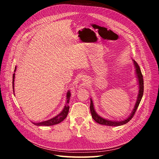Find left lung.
<instances>
[{
  "mask_svg": "<svg viewBox=\"0 0 159 159\" xmlns=\"http://www.w3.org/2000/svg\"><path fill=\"white\" fill-rule=\"evenodd\" d=\"M133 61H134V66L135 68V73L136 76L138 80V83H139V93H138L137 96V98L136 103L135 104L134 108L131 114L129 116V117H127V118L124 120H121V121H113V120H109L105 118H103L101 116H100L98 114L96 113L94 107V104H93V101L90 98V113L92 115V117H93V120L98 123L99 124L101 125H107V126H120L124 125L127 124V122H129L133 117H134L135 111L137 109L138 106H139L140 102L142 99V97L143 95V90H144V84H143V75L141 73V71L140 69L139 66L138 65L136 61L135 60L133 59Z\"/></svg>",
  "mask_w": 159,
  "mask_h": 159,
  "instance_id": "8db88e82",
  "label": "left lung"
}]
</instances>
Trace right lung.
<instances>
[{"label":"right lung","mask_w":159,"mask_h":159,"mask_svg":"<svg viewBox=\"0 0 159 159\" xmlns=\"http://www.w3.org/2000/svg\"><path fill=\"white\" fill-rule=\"evenodd\" d=\"M16 67L17 66H15L14 69V73L15 71L16 70ZM14 78H15V73L13 74V78H12V86H13V92L14 94ZM70 91L69 90L66 93V104L63 107V110L61 111L60 113L57 115L56 116H55L53 118L48 120L47 121H43L42 122H38V123H35V122H32V124H34L35 125L38 126H50V125H56L58 124L59 123H61V121H63L65 118L67 116L68 113H69V100H70Z\"/></svg>","instance_id":"right-lung-1"}]
</instances>
